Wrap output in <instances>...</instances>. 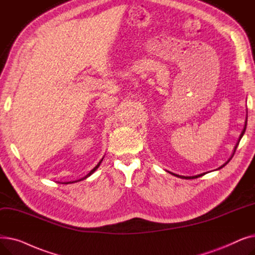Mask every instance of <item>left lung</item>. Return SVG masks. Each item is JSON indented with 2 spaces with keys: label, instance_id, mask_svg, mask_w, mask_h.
Returning a JSON list of instances; mask_svg holds the SVG:
<instances>
[{
  "label": "left lung",
  "instance_id": "obj_1",
  "mask_svg": "<svg viewBox=\"0 0 255 255\" xmlns=\"http://www.w3.org/2000/svg\"><path fill=\"white\" fill-rule=\"evenodd\" d=\"M246 126H247V117H246V121H245V125H244V129H243V131L241 132V134H240V137H239V139H238V142H237V144L235 145V149H234V153L232 154V156H231V158L227 160V161L223 164V165H221L220 167H218L217 169H220V168H222L223 166H225L227 163H229L230 161H231V159L233 158V156H234V154H235V152H236V150H237V148H238V145H239V142H240V140H241V138L243 137V135H244V133H245V131H246ZM170 175H172V176H175V177H178V178H181V179H186V180H190V179H196V178H199V177H202V176H204V175H206V172H204V173H200V175H197V176H192V177H185V176H179V175H176V173H172V172H170V171H168Z\"/></svg>",
  "mask_w": 255,
  "mask_h": 255
}]
</instances>
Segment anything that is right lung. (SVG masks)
<instances>
[{"mask_svg": "<svg viewBox=\"0 0 255 255\" xmlns=\"http://www.w3.org/2000/svg\"><path fill=\"white\" fill-rule=\"evenodd\" d=\"M104 158V157H103ZM103 158L100 160V161H99V163L95 166V167H94L89 173H88V175L87 176H85L84 178H82V179H79V180H75V181H70V182H64V183H62V184H72V183H76V182H79V181H82V180H85V179H87V178H89L91 175H93V173L94 172H95V170H97V168L100 166V164H101V162H102V160H103Z\"/></svg>", "mask_w": 255, "mask_h": 255, "instance_id": "right-lung-1", "label": "right lung"}]
</instances>
